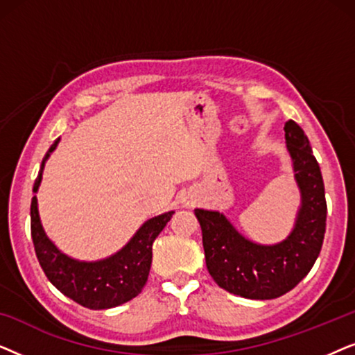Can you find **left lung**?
<instances>
[{"mask_svg":"<svg viewBox=\"0 0 355 355\" xmlns=\"http://www.w3.org/2000/svg\"><path fill=\"white\" fill-rule=\"evenodd\" d=\"M295 179L302 191L294 231L276 245L247 241L218 211L193 210L202 227L208 273L220 288L247 299H275L295 288L312 270L327 231V198L318 162L302 128L284 125Z\"/></svg>","mask_w":355,"mask_h":355,"instance_id":"left-lung-1","label":"left lung"}]
</instances>
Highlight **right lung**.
I'll return each instance as SVG.
<instances>
[{
	"label": "right lung",
	"mask_w": 355,
	"mask_h": 355,
	"mask_svg": "<svg viewBox=\"0 0 355 355\" xmlns=\"http://www.w3.org/2000/svg\"><path fill=\"white\" fill-rule=\"evenodd\" d=\"M60 139L55 140L42 162V168L33 184L37 192L42 181V169L46 158L56 148ZM173 211L148 220L128 245L118 254L100 261H77L62 254L48 239L40 225L37 210V197L31 203V231L35 254L46 278L58 291L92 310L111 309L128 302L147 283L150 265H152V245L157 236L166 226Z\"/></svg>",
	"instance_id": "1"
}]
</instances>
